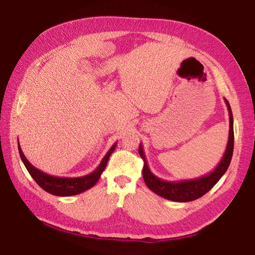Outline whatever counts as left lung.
<instances>
[{"instance_id":"left-lung-1","label":"left lung","mask_w":255,"mask_h":255,"mask_svg":"<svg viewBox=\"0 0 255 255\" xmlns=\"http://www.w3.org/2000/svg\"><path fill=\"white\" fill-rule=\"evenodd\" d=\"M228 107L229 112V121H230V129H229V139L227 143L226 151L223 153L221 161L219 162L218 166L213 169L211 172L204 174L202 177L196 179H190V180H179V181H166L162 179L158 178L150 171L148 167V162L144 157L143 148L141 143L139 144V154L143 159V169L142 176L144 183L147 187L150 189L158 196H160L168 200L176 201V202H188L193 201L197 199L201 198L203 194H206L208 191H210L214 187L230 166L232 153H233V146H234V132H233V116L230 104L224 99Z\"/></svg>"}]
</instances>
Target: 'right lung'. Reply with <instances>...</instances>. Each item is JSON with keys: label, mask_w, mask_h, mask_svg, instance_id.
<instances>
[{"label": "right lung", "mask_w": 255, "mask_h": 255, "mask_svg": "<svg viewBox=\"0 0 255 255\" xmlns=\"http://www.w3.org/2000/svg\"><path fill=\"white\" fill-rule=\"evenodd\" d=\"M17 146H18L19 157H21L25 168L27 169L28 173L31 174L35 182H36L38 186L43 189V190L51 194H54V196L69 197V196H75V194H79L84 191H86L96 184L98 179L101 178V174L103 173L105 168L107 166L109 157H111V154L114 152L115 149H116L117 142H115L113 144L112 148L108 150V152L105 154V157L103 158L101 163H99V166L95 169L92 173L86 174V176L84 177H78V178L55 177L38 170V169L35 168L33 164L27 160L26 157L24 156L18 141H17Z\"/></svg>", "instance_id": "right-lung-1"}]
</instances>
